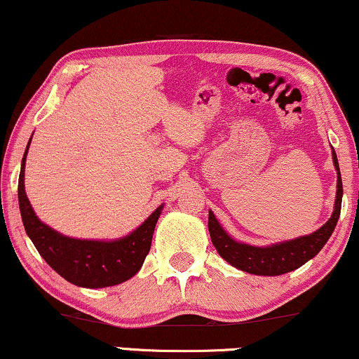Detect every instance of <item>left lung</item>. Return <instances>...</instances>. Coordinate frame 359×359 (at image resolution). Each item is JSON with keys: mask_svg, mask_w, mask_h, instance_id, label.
<instances>
[{"mask_svg": "<svg viewBox=\"0 0 359 359\" xmlns=\"http://www.w3.org/2000/svg\"><path fill=\"white\" fill-rule=\"evenodd\" d=\"M333 165L337 168V199L335 209H333L332 217L322 225L320 229L306 237H299L289 242L274 243L269 247H252V245L240 243L233 240L225 230L220 227V224L215 219L212 210H209V233L212 240L215 250L225 262L232 266L242 269L245 273L258 274V276H279V274L294 271L301 268L304 263L312 259L323 248L327 240L335 230V225L340 217L341 210V196L343 184L340 166L335 150L332 151Z\"/></svg>", "mask_w": 359, "mask_h": 359, "instance_id": "1", "label": "left lung"}]
</instances>
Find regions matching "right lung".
<instances>
[{
  "label": "right lung",
  "instance_id": "1",
  "mask_svg": "<svg viewBox=\"0 0 359 359\" xmlns=\"http://www.w3.org/2000/svg\"><path fill=\"white\" fill-rule=\"evenodd\" d=\"M29 144L19 173V209L26 233L41 257L62 278L80 287H107L130 279L139 271L150 252L151 237L163 205L156 208L140 227L124 238L101 242L65 237L39 220L24 191V165Z\"/></svg>",
  "mask_w": 359,
  "mask_h": 359
}]
</instances>
